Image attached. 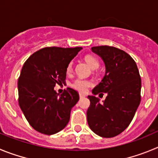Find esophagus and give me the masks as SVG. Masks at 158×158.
<instances>
[{
	"label": "esophagus",
	"mask_w": 158,
	"mask_h": 158,
	"mask_svg": "<svg viewBox=\"0 0 158 158\" xmlns=\"http://www.w3.org/2000/svg\"><path fill=\"white\" fill-rule=\"evenodd\" d=\"M85 94H79V98H85Z\"/></svg>",
	"instance_id": "esophagus-1"
}]
</instances>
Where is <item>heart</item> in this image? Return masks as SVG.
<instances>
[{
  "instance_id": "obj_1",
  "label": "heart",
  "mask_w": 158,
  "mask_h": 158,
  "mask_svg": "<svg viewBox=\"0 0 158 158\" xmlns=\"http://www.w3.org/2000/svg\"><path fill=\"white\" fill-rule=\"evenodd\" d=\"M85 61L86 62L88 65L93 70L97 69L99 66L98 60L93 56L88 55V56H85ZM72 62H70L69 64L68 65L67 68V71L68 72H72ZM92 85V82L89 80H86V79H82L80 78L76 79L73 82L71 83V86L74 88L75 89L78 90L79 92H86L88 88Z\"/></svg>"
}]
</instances>
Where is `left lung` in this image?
Segmentation results:
<instances>
[{
  "instance_id": "1",
  "label": "left lung",
  "mask_w": 158,
  "mask_h": 158,
  "mask_svg": "<svg viewBox=\"0 0 158 158\" xmlns=\"http://www.w3.org/2000/svg\"><path fill=\"white\" fill-rule=\"evenodd\" d=\"M91 50L102 59L106 74L92 89L94 95L88 96L87 123L96 135L112 138L127 128L135 114L141 101V78L136 63L124 51L108 45ZM102 93L107 97L100 103L94 95Z\"/></svg>"
}]
</instances>
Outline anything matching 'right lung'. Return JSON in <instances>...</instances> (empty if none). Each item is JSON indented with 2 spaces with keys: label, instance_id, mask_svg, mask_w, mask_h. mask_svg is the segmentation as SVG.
<instances>
[{
  "label": "right lung",
  "instance_id": "1",
  "mask_svg": "<svg viewBox=\"0 0 158 158\" xmlns=\"http://www.w3.org/2000/svg\"><path fill=\"white\" fill-rule=\"evenodd\" d=\"M82 47H46L24 63L18 79L19 105L31 127L42 134H56L70 120L79 94L68 87L60 95L56 84L65 82L67 68Z\"/></svg>",
  "mask_w": 158,
  "mask_h": 158
}]
</instances>
